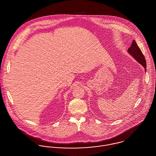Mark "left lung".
<instances>
[{
  "label": "left lung",
  "mask_w": 156,
  "mask_h": 156,
  "mask_svg": "<svg viewBox=\"0 0 156 156\" xmlns=\"http://www.w3.org/2000/svg\"><path fill=\"white\" fill-rule=\"evenodd\" d=\"M128 52L129 54L133 57V58L135 59L140 64H141L143 67L145 68V70L146 71V60L145 58L142 53L140 49L139 48V46L136 44V41L133 40L132 42V45L128 49Z\"/></svg>",
  "instance_id": "left-lung-1"
}]
</instances>
